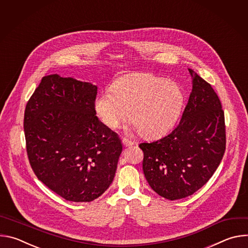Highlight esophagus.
Here are the masks:
<instances>
[{
    "label": "esophagus",
    "mask_w": 248,
    "mask_h": 248,
    "mask_svg": "<svg viewBox=\"0 0 248 248\" xmlns=\"http://www.w3.org/2000/svg\"><path fill=\"white\" fill-rule=\"evenodd\" d=\"M122 142H123V144H124V147H129V146H132V145L134 144V143L132 142V141H130V140H128V139H126V138H123Z\"/></svg>",
    "instance_id": "34e87169"
}]
</instances>
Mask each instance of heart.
Here are the masks:
<instances>
[{
  "instance_id": "heart-1",
  "label": "heart",
  "mask_w": 248,
  "mask_h": 248,
  "mask_svg": "<svg viewBox=\"0 0 248 248\" xmlns=\"http://www.w3.org/2000/svg\"><path fill=\"white\" fill-rule=\"evenodd\" d=\"M186 94L174 81L151 74L134 73L118 78L111 92L96 96L93 108L109 128H118L129 121L140 135L147 138L168 132L179 121L185 107Z\"/></svg>"
}]
</instances>
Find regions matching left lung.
<instances>
[{
	"label": "left lung",
	"mask_w": 248,
	"mask_h": 248,
	"mask_svg": "<svg viewBox=\"0 0 248 248\" xmlns=\"http://www.w3.org/2000/svg\"><path fill=\"white\" fill-rule=\"evenodd\" d=\"M192 78L182 120L169 135L140 143L142 168L151 188L160 196L176 200L201 188L219 167L226 150L225 116L212 86L188 68Z\"/></svg>",
	"instance_id": "obj_1"
}]
</instances>
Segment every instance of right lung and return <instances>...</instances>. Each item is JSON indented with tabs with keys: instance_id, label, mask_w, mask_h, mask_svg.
<instances>
[{
	"instance_id": "obj_1",
	"label": "right lung",
	"mask_w": 248,
	"mask_h": 248,
	"mask_svg": "<svg viewBox=\"0 0 248 248\" xmlns=\"http://www.w3.org/2000/svg\"><path fill=\"white\" fill-rule=\"evenodd\" d=\"M97 86L44 77L26 104L24 133L31 168L62 198L90 202L112 184L123 151L119 135L93 108Z\"/></svg>"
}]
</instances>
